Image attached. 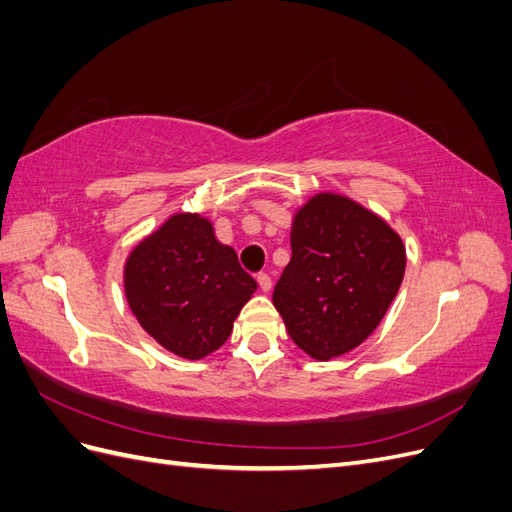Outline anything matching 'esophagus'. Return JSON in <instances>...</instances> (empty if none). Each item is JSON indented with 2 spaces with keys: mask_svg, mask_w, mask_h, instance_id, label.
I'll return each instance as SVG.
<instances>
[{
  "mask_svg": "<svg viewBox=\"0 0 512 512\" xmlns=\"http://www.w3.org/2000/svg\"><path fill=\"white\" fill-rule=\"evenodd\" d=\"M258 286H260V290L262 292H269L271 290V286H273V282H271V277H269V273H258Z\"/></svg>",
  "mask_w": 512,
  "mask_h": 512,
  "instance_id": "34e87169",
  "label": "esophagus"
}]
</instances>
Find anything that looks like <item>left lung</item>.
I'll use <instances>...</instances> for the list:
<instances>
[{"label":"left lung","mask_w":512,"mask_h":512,"mask_svg":"<svg viewBox=\"0 0 512 512\" xmlns=\"http://www.w3.org/2000/svg\"><path fill=\"white\" fill-rule=\"evenodd\" d=\"M290 245L273 305L292 342L316 361L361 346L404 280V241L356 200L318 192L292 215Z\"/></svg>","instance_id":"left-lung-1"}]
</instances>
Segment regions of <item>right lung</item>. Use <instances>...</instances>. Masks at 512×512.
<instances>
[{
	"mask_svg": "<svg viewBox=\"0 0 512 512\" xmlns=\"http://www.w3.org/2000/svg\"><path fill=\"white\" fill-rule=\"evenodd\" d=\"M256 288L237 252L215 239L213 224L200 213L170 215L123 265V290L138 324L190 361L226 344Z\"/></svg>",
	"mask_w": 512,
	"mask_h": 512,
	"instance_id": "1",
	"label": "right lung"
}]
</instances>
